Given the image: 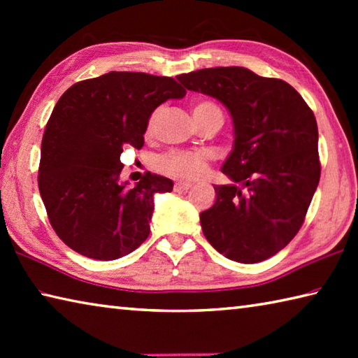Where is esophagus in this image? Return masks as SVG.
Here are the masks:
<instances>
[{"instance_id":"34e87169","label":"esophagus","mask_w":358,"mask_h":358,"mask_svg":"<svg viewBox=\"0 0 358 358\" xmlns=\"http://www.w3.org/2000/svg\"><path fill=\"white\" fill-rule=\"evenodd\" d=\"M192 185L191 183H186V181H177V183H175V191H187V189H189V187H191Z\"/></svg>"}]
</instances>
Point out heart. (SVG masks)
<instances>
[{"instance_id": "heart-1", "label": "heart", "mask_w": 358, "mask_h": 358, "mask_svg": "<svg viewBox=\"0 0 358 358\" xmlns=\"http://www.w3.org/2000/svg\"><path fill=\"white\" fill-rule=\"evenodd\" d=\"M194 118H217L222 123V113L215 102L199 101L192 106ZM157 112L150 117L148 131L153 129ZM157 169L175 178L194 181L202 178L208 171V157L201 151H171L157 159Z\"/></svg>"}]
</instances>
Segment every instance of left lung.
Wrapping results in <instances>:
<instances>
[{"label":"left lung","mask_w":358,"mask_h":358,"mask_svg":"<svg viewBox=\"0 0 358 358\" xmlns=\"http://www.w3.org/2000/svg\"><path fill=\"white\" fill-rule=\"evenodd\" d=\"M186 90L227 108L234 147L215 185L213 207L201 213L205 238L240 264L275 256L299 232L320 178L317 123L296 90L240 66L177 77Z\"/></svg>","instance_id":"8db88e82"}]
</instances>
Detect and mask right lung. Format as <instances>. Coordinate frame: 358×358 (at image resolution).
I'll list each match as a JSON object with an SVG mask.
<instances>
[{
  "label": "right lung",
  "instance_id": "right-lung-1",
  "mask_svg": "<svg viewBox=\"0 0 358 358\" xmlns=\"http://www.w3.org/2000/svg\"><path fill=\"white\" fill-rule=\"evenodd\" d=\"M185 94L172 77L112 71L58 99L42 137L38 183L48 221L71 250L115 260L148 238L155 194L173 183L148 172L128 187L120 156L128 145L143 147L156 107Z\"/></svg>",
  "mask_w": 358,
  "mask_h": 358
}]
</instances>
